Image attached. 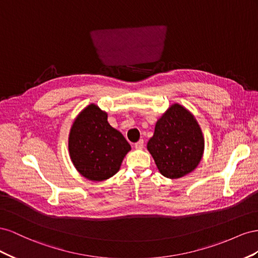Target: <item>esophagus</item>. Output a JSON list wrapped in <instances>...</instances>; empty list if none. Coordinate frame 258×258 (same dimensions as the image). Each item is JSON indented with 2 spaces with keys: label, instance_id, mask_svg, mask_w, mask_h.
Masks as SVG:
<instances>
[{
  "label": "esophagus",
  "instance_id": "esophagus-1",
  "mask_svg": "<svg viewBox=\"0 0 258 258\" xmlns=\"http://www.w3.org/2000/svg\"><path fill=\"white\" fill-rule=\"evenodd\" d=\"M135 148L136 149H143L144 148V141H143V139H141V141H138L135 144Z\"/></svg>",
  "mask_w": 258,
  "mask_h": 258
}]
</instances>
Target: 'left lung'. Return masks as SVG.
<instances>
[{
    "instance_id": "8db88e82",
    "label": "left lung",
    "mask_w": 258,
    "mask_h": 258,
    "mask_svg": "<svg viewBox=\"0 0 258 258\" xmlns=\"http://www.w3.org/2000/svg\"><path fill=\"white\" fill-rule=\"evenodd\" d=\"M147 149L160 173L167 178L176 179L192 172L200 163L204 138L191 112L174 104L158 120Z\"/></svg>"
}]
</instances>
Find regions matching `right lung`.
<instances>
[{
	"label": "right lung",
	"mask_w": 258,
	"mask_h": 258,
	"mask_svg": "<svg viewBox=\"0 0 258 258\" xmlns=\"http://www.w3.org/2000/svg\"><path fill=\"white\" fill-rule=\"evenodd\" d=\"M107 113L91 104L80 112L69 134V153L83 177L101 181L120 170L131 146L107 121Z\"/></svg>",
	"instance_id": "obj_1"
}]
</instances>
